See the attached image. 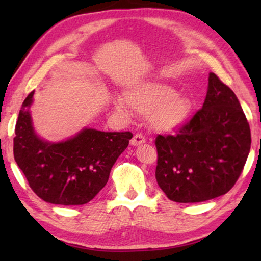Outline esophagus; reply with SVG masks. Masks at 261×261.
Wrapping results in <instances>:
<instances>
[{
	"instance_id": "esophagus-1",
	"label": "esophagus",
	"mask_w": 261,
	"mask_h": 261,
	"mask_svg": "<svg viewBox=\"0 0 261 261\" xmlns=\"http://www.w3.org/2000/svg\"><path fill=\"white\" fill-rule=\"evenodd\" d=\"M145 143V138L141 135H139V134H137V135H135L134 136V138H132L131 140H130V145L131 146H139V145H141V144H144Z\"/></svg>"
}]
</instances>
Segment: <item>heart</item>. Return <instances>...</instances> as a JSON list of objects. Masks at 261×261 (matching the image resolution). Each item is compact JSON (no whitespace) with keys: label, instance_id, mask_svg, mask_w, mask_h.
Returning a JSON list of instances; mask_svg holds the SVG:
<instances>
[{"label":"heart","instance_id":"1","mask_svg":"<svg viewBox=\"0 0 261 261\" xmlns=\"http://www.w3.org/2000/svg\"><path fill=\"white\" fill-rule=\"evenodd\" d=\"M123 96L132 110L146 115L151 129L161 134H171L180 129L193 110V101L189 95L160 81L132 83L124 88ZM114 108L123 115L129 114L121 100H114Z\"/></svg>","mask_w":261,"mask_h":261}]
</instances>
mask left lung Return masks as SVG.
I'll list each match as a JSON object with an SVG mask.
<instances>
[{"label":"left lung","mask_w":261,"mask_h":261,"mask_svg":"<svg viewBox=\"0 0 261 261\" xmlns=\"http://www.w3.org/2000/svg\"><path fill=\"white\" fill-rule=\"evenodd\" d=\"M155 178L176 202H200L226 194L240 177L251 131L235 93L211 72L202 108L177 136L155 139Z\"/></svg>","instance_id":"obj_1"}]
</instances>
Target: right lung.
I'll use <instances>...</instances> for the list:
<instances>
[{
	"mask_svg": "<svg viewBox=\"0 0 261 261\" xmlns=\"http://www.w3.org/2000/svg\"><path fill=\"white\" fill-rule=\"evenodd\" d=\"M33 94L34 91L24 100L16 123L15 161L42 200L64 206L87 204L107 184L132 134L84 127L67 140H45L33 127L30 112Z\"/></svg>",
	"mask_w": 261,
	"mask_h": 261,
	"instance_id": "1",
	"label": "right lung"
}]
</instances>
